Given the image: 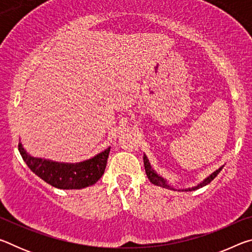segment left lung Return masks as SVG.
Returning a JSON list of instances; mask_svg holds the SVG:
<instances>
[{
	"instance_id": "1",
	"label": "left lung",
	"mask_w": 252,
	"mask_h": 252,
	"mask_svg": "<svg viewBox=\"0 0 252 252\" xmlns=\"http://www.w3.org/2000/svg\"><path fill=\"white\" fill-rule=\"evenodd\" d=\"M143 163H144V169H146L147 177H148L149 180H150V182L153 183V185H156V186H158V187L165 188V189L177 190V189H174V188H173L172 186H170V183H169L167 180H165V179H164L163 177L159 176V174H158V173L155 171V170L152 169L150 162H149V160H148V158H147L146 155L143 156ZM222 168H223V165H222V167H220L218 170H216V171L213 172V173H211L210 176H209L208 178L204 179V180H203L202 182H200L198 186L192 187V188H188V189H178V190H179V191H193V190L199 189V188H202V187H204V186H207L208 183H210V182L213 180V179H215L217 176H218L219 172L221 171V170H222Z\"/></svg>"
}]
</instances>
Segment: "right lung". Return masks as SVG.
Listing matches in <instances>:
<instances>
[{"instance_id": "add662e5", "label": "right lung", "mask_w": 252, "mask_h": 252, "mask_svg": "<svg viewBox=\"0 0 252 252\" xmlns=\"http://www.w3.org/2000/svg\"><path fill=\"white\" fill-rule=\"evenodd\" d=\"M19 151L28 167L42 180L58 189H82L97 182L104 173L110 148L99 155L76 163L57 162L42 158H34L19 143Z\"/></svg>"}]
</instances>
